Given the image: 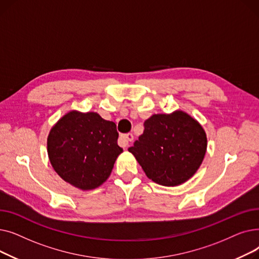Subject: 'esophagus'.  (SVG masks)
Wrapping results in <instances>:
<instances>
[{"instance_id": "34e87169", "label": "esophagus", "mask_w": 259, "mask_h": 259, "mask_svg": "<svg viewBox=\"0 0 259 259\" xmlns=\"http://www.w3.org/2000/svg\"><path fill=\"white\" fill-rule=\"evenodd\" d=\"M133 139H134V137H133L132 133L122 134L121 138H120V140H121V142H122V146H124V147H128V146H129V143H131V142L133 141Z\"/></svg>"}]
</instances>
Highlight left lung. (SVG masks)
I'll use <instances>...</instances> for the list:
<instances>
[{
    "label": "left lung",
    "instance_id": "1",
    "mask_svg": "<svg viewBox=\"0 0 259 259\" xmlns=\"http://www.w3.org/2000/svg\"><path fill=\"white\" fill-rule=\"evenodd\" d=\"M128 150L154 183L174 187L191 179L207 150V135L199 122L184 111L153 114Z\"/></svg>",
    "mask_w": 259,
    "mask_h": 259
}]
</instances>
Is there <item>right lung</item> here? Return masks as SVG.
<instances>
[{
	"label": "right lung",
	"mask_w": 259,
	"mask_h": 259,
	"mask_svg": "<svg viewBox=\"0 0 259 259\" xmlns=\"http://www.w3.org/2000/svg\"><path fill=\"white\" fill-rule=\"evenodd\" d=\"M117 138L113 121L95 112L73 110L59 119L49 132V160L65 182L80 190H92L107 181L122 152Z\"/></svg>",
	"instance_id": "right-lung-1"
}]
</instances>
